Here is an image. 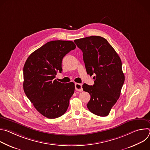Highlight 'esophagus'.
<instances>
[{"label":"esophagus","instance_id":"esophagus-1","mask_svg":"<svg viewBox=\"0 0 150 150\" xmlns=\"http://www.w3.org/2000/svg\"><path fill=\"white\" fill-rule=\"evenodd\" d=\"M75 90L78 91H82V84L78 83H75Z\"/></svg>","mask_w":150,"mask_h":150}]
</instances>
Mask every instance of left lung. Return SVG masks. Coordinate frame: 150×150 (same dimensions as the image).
<instances>
[{
  "instance_id": "obj_1",
  "label": "left lung",
  "mask_w": 150,
  "mask_h": 150,
  "mask_svg": "<svg viewBox=\"0 0 150 150\" xmlns=\"http://www.w3.org/2000/svg\"><path fill=\"white\" fill-rule=\"evenodd\" d=\"M83 53L85 68L90 76L94 75V84L83 83L82 88L91 98L88 110L99 116H108L120 97L125 81L120 57L106 39L90 36L75 40Z\"/></svg>"
}]
</instances>
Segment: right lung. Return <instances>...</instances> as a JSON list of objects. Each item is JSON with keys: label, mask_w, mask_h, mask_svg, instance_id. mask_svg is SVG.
Wrapping results in <instances>:
<instances>
[{"label": "right lung", "mask_w": 150, "mask_h": 150, "mask_svg": "<svg viewBox=\"0 0 150 150\" xmlns=\"http://www.w3.org/2000/svg\"><path fill=\"white\" fill-rule=\"evenodd\" d=\"M75 48L71 41H51L32 53L25 63L24 92L36 110L49 119L65 114L74 93V82L62 83L54 79L62 72L63 57Z\"/></svg>", "instance_id": "obj_1"}]
</instances>
